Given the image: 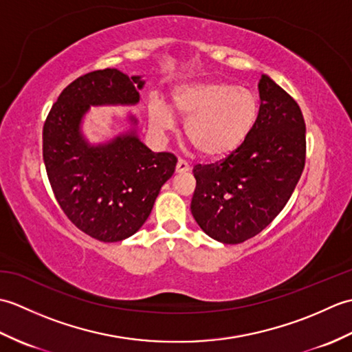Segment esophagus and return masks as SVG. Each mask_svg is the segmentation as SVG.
<instances>
[{
    "label": "esophagus",
    "instance_id": "obj_1",
    "mask_svg": "<svg viewBox=\"0 0 352 352\" xmlns=\"http://www.w3.org/2000/svg\"><path fill=\"white\" fill-rule=\"evenodd\" d=\"M190 169V164L183 160V159H178L177 162V166H175V170L178 172V174H184V172H188Z\"/></svg>",
    "mask_w": 352,
    "mask_h": 352
}]
</instances>
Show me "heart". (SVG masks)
Segmentation results:
<instances>
[{
    "label": "heart",
    "instance_id": "obj_1",
    "mask_svg": "<svg viewBox=\"0 0 352 352\" xmlns=\"http://www.w3.org/2000/svg\"><path fill=\"white\" fill-rule=\"evenodd\" d=\"M175 113L186 119L189 144L208 159H218L241 146L260 113L257 94L227 81H199L178 87L172 96ZM149 122L157 131H169L174 119L159 101L149 104Z\"/></svg>",
    "mask_w": 352,
    "mask_h": 352
}]
</instances>
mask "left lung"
I'll return each mask as SVG.
<instances>
[{
    "instance_id": "1",
    "label": "left lung",
    "mask_w": 352,
    "mask_h": 352,
    "mask_svg": "<svg viewBox=\"0 0 352 352\" xmlns=\"http://www.w3.org/2000/svg\"><path fill=\"white\" fill-rule=\"evenodd\" d=\"M260 113L251 134L226 159L195 164L190 210L214 241L242 243L287 204L305 164V122L298 102L267 76L258 83Z\"/></svg>"
}]
</instances>
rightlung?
<instances>
[{
  "instance_id": "obj_1",
  "label": "right lung",
  "mask_w": 352,
  "mask_h": 352,
  "mask_svg": "<svg viewBox=\"0 0 352 352\" xmlns=\"http://www.w3.org/2000/svg\"><path fill=\"white\" fill-rule=\"evenodd\" d=\"M142 86L140 77L118 69L87 72L63 89L43 124L42 154L57 203L74 226L101 242L136 233L175 170L174 154L153 153L134 130L98 146L81 136L89 106L136 104Z\"/></svg>"
}]
</instances>
